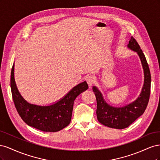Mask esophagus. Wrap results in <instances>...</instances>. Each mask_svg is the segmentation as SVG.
Wrapping results in <instances>:
<instances>
[{
    "instance_id": "esophagus-1",
    "label": "esophagus",
    "mask_w": 160,
    "mask_h": 160,
    "mask_svg": "<svg viewBox=\"0 0 160 160\" xmlns=\"http://www.w3.org/2000/svg\"><path fill=\"white\" fill-rule=\"evenodd\" d=\"M86 81H87V82H88L89 86L91 87L92 85L94 83L95 77L93 75H89L88 77H87Z\"/></svg>"
}]
</instances>
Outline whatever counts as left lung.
Returning a JSON list of instances; mask_svg holds the SVG:
<instances>
[{"label": "left lung", "mask_w": 160, "mask_h": 160, "mask_svg": "<svg viewBox=\"0 0 160 160\" xmlns=\"http://www.w3.org/2000/svg\"><path fill=\"white\" fill-rule=\"evenodd\" d=\"M128 47L138 52L144 71V84L138 98L124 107L115 108L106 103L101 92L96 87H93L97 100V118L99 123L111 128L124 129L129 126L144 113L149 99L151 74L146 57L133 37H131Z\"/></svg>", "instance_id": "obj_1"}]
</instances>
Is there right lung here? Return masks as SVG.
<instances>
[{
	"instance_id": "right-lung-1",
	"label": "right lung",
	"mask_w": 160,
	"mask_h": 160,
	"mask_svg": "<svg viewBox=\"0 0 160 160\" xmlns=\"http://www.w3.org/2000/svg\"><path fill=\"white\" fill-rule=\"evenodd\" d=\"M11 88L14 105L24 122L29 126L42 132H56L70 123L75 99L89 87L86 81L79 83L62 99L49 106L30 104L23 99L17 88L13 65L11 74Z\"/></svg>"
}]
</instances>
